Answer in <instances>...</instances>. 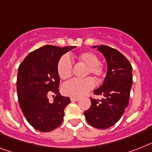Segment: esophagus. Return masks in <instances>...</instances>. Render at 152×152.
<instances>
[{
  "mask_svg": "<svg viewBox=\"0 0 152 152\" xmlns=\"http://www.w3.org/2000/svg\"><path fill=\"white\" fill-rule=\"evenodd\" d=\"M71 100L73 102H77L79 100V98H76V97H71Z\"/></svg>",
  "mask_w": 152,
  "mask_h": 152,
  "instance_id": "esophagus-1",
  "label": "esophagus"
}]
</instances>
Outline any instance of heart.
Wrapping results in <instances>:
<instances>
[{
  "mask_svg": "<svg viewBox=\"0 0 152 152\" xmlns=\"http://www.w3.org/2000/svg\"><path fill=\"white\" fill-rule=\"evenodd\" d=\"M75 60L85 66V76L91 75L96 81L101 80L105 75V67L99 62V57L93 52L85 51L76 56ZM56 70L59 77L63 80L71 77L73 70V63L71 57L64 55L59 59ZM95 87V81L91 77L84 79H73L64 84L62 86V92L65 96L71 97H81L87 94Z\"/></svg>",
  "mask_w": 152,
  "mask_h": 152,
  "instance_id": "1",
  "label": "heart"
}]
</instances>
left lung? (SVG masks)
I'll list each match as a JSON object with an SVG mask.
<instances>
[{
	"label": "left lung",
	"instance_id": "obj_1",
	"mask_svg": "<svg viewBox=\"0 0 152 152\" xmlns=\"http://www.w3.org/2000/svg\"><path fill=\"white\" fill-rule=\"evenodd\" d=\"M98 50L105 56L108 70L101 87L94 91L102 99L91 98V106L85 113L87 122L95 128L106 129L113 126L123 116L129 104L132 86V66L116 49L101 45Z\"/></svg>",
	"mask_w": 152,
	"mask_h": 152
}]
</instances>
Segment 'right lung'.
<instances>
[{"instance_id":"add662e5","label":"right lung","mask_w":152,"mask_h":152,"mask_svg":"<svg viewBox=\"0 0 152 152\" xmlns=\"http://www.w3.org/2000/svg\"><path fill=\"white\" fill-rule=\"evenodd\" d=\"M75 46H45L32 51L21 63L18 71L17 94L19 106L30 125L42 132L58 127L64 116L70 98L59 92L60 77L56 65L59 59ZM51 92L56 96L48 101Z\"/></svg>"}]
</instances>
